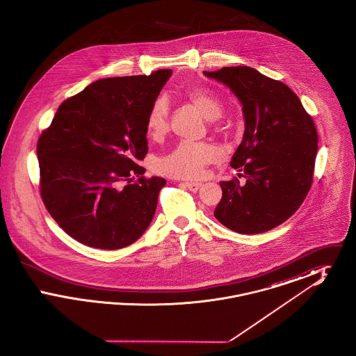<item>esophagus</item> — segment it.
I'll return each instance as SVG.
<instances>
[{
  "label": "esophagus",
  "instance_id": "obj_1",
  "mask_svg": "<svg viewBox=\"0 0 356 356\" xmlns=\"http://www.w3.org/2000/svg\"><path fill=\"white\" fill-rule=\"evenodd\" d=\"M183 186H186L189 191H192V192H196V191H199L200 189V186H202V183H183Z\"/></svg>",
  "mask_w": 356,
  "mask_h": 356
}]
</instances>
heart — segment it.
Instances as JSON below:
<instances>
[{
  "label": "heart",
  "instance_id": "heart-1",
  "mask_svg": "<svg viewBox=\"0 0 356 356\" xmlns=\"http://www.w3.org/2000/svg\"><path fill=\"white\" fill-rule=\"evenodd\" d=\"M186 97L208 120H218L222 115V102L219 96L205 88H195L186 92ZM170 100L160 95L153 100L147 113V131L152 137H160L168 131ZM219 157V151L208 143L181 141L170 153L156 161V170L175 179H197L205 165Z\"/></svg>",
  "mask_w": 356,
  "mask_h": 356
}]
</instances>
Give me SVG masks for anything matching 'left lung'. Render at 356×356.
Here are the masks:
<instances>
[{
    "label": "left lung",
    "instance_id": "left-lung-1",
    "mask_svg": "<svg viewBox=\"0 0 356 356\" xmlns=\"http://www.w3.org/2000/svg\"><path fill=\"white\" fill-rule=\"evenodd\" d=\"M228 86L243 105L244 135L231 160L236 177L220 181L213 215L237 234H261L289 219L312 184L318 132L287 85L250 67L204 72Z\"/></svg>",
    "mask_w": 356,
    "mask_h": 356
}]
</instances>
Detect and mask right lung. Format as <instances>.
<instances>
[{
    "label": "right lung",
    "instance_id": "right-lung-1",
    "mask_svg": "<svg viewBox=\"0 0 356 356\" xmlns=\"http://www.w3.org/2000/svg\"><path fill=\"white\" fill-rule=\"evenodd\" d=\"M170 76L160 69L97 80L63 102L40 136L41 197L69 236L119 250L149 227L167 181L143 177L137 163L148 152V109Z\"/></svg>",
    "mask_w": 356,
    "mask_h": 356
}]
</instances>
